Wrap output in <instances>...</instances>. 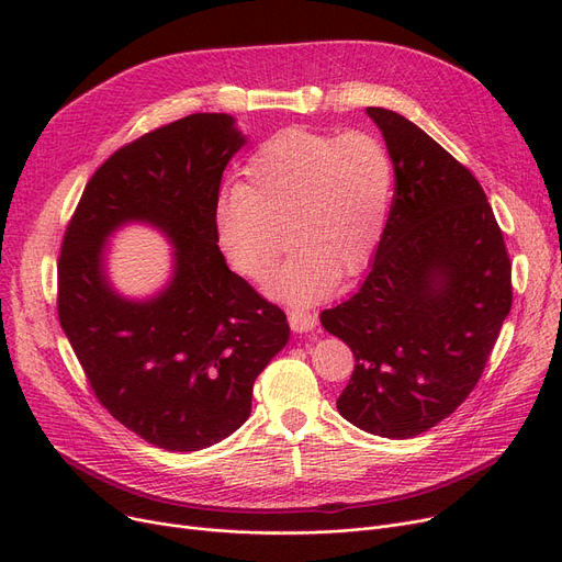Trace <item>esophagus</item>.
Listing matches in <instances>:
<instances>
[{"instance_id":"1","label":"esophagus","mask_w":562,"mask_h":562,"mask_svg":"<svg viewBox=\"0 0 562 562\" xmlns=\"http://www.w3.org/2000/svg\"><path fill=\"white\" fill-rule=\"evenodd\" d=\"M289 326L293 333H312L316 328V314L305 310H291L289 312Z\"/></svg>"}]
</instances>
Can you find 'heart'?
<instances>
[{
    "mask_svg": "<svg viewBox=\"0 0 562 562\" xmlns=\"http://www.w3.org/2000/svg\"><path fill=\"white\" fill-rule=\"evenodd\" d=\"M392 184L390 155L375 136L286 127L257 147L244 182L218 198L216 241L234 271L263 282L286 239L293 252L271 291L310 305L337 278L364 271L385 232Z\"/></svg>",
    "mask_w": 562,
    "mask_h": 562,
    "instance_id": "obj_1",
    "label": "heart"
}]
</instances>
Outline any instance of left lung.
Here are the masks:
<instances>
[{
	"label": "left lung",
	"mask_w": 562,
	"mask_h": 562,
	"mask_svg": "<svg viewBox=\"0 0 562 562\" xmlns=\"http://www.w3.org/2000/svg\"><path fill=\"white\" fill-rule=\"evenodd\" d=\"M367 113L387 143L394 200L369 276L321 326L356 358L339 415L407 439L476 387L513 305V266L476 177L401 113Z\"/></svg>",
	"instance_id": "obj_1"
}]
</instances>
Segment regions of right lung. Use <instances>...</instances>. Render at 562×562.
<instances>
[{
	"instance_id": "add662e5",
	"label": "right lung",
	"mask_w": 562,
	"mask_h": 562,
	"mask_svg": "<svg viewBox=\"0 0 562 562\" xmlns=\"http://www.w3.org/2000/svg\"><path fill=\"white\" fill-rule=\"evenodd\" d=\"M246 145L227 113H193L113 153L86 184L58 259V321L113 419L166 451H200L250 417L255 378L289 341L284 312L225 263L214 210ZM127 222L173 244L155 297H121L108 236Z\"/></svg>"
}]
</instances>
